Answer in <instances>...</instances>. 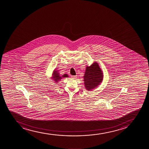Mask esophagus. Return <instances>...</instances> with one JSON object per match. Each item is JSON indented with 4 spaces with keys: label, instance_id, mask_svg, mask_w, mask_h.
<instances>
[{
    "label": "esophagus",
    "instance_id": "34e87169",
    "mask_svg": "<svg viewBox=\"0 0 149 149\" xmlns=\"http://www.w3.org/2000/svg\"><path fill=\"white\" fill-rule=\"evenodd\" d=\"M71 77H72V79H77V75H72Z\"/></svg>",
    "mask_w": 149,
    "mask_h": 149
}]
</instances>
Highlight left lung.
Returning a JSON list of instances; mask_svg holds the SVG:
<instances>
[{"instance_id":"obj_1","label":"left lung","mask_w":149,"mask_h":149,"mask_svg":"<svg viewBox=\"0 0 149 149\" xmlns=\"http://www.w3.org/2000/svg\"><path fill=\"white\" fill-rule=\"evenodd\" d=\"M103 73L98 63L94 62L86 68L84 76V84L86 89L91 91L95 89L102 82Z\"/></svg>"}]
</instances>
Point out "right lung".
I'll return each mask as SVG.
<instances>
[{
    "mask_svg": "<svg viewBox=\"0 0 149 149\" xmlns=\"http://www.w3.org/2000/svg\"><path fill=\"white\" fill-rule=\"evenodd\" d=\"M53 72L52 73V75L51 78L54 80V81H55L56 84L59 82V81L62 79V78L68 77V75L67 74H63V75H61L59 73L58 70H57L56 68H55Z\"/></svg>",
    "mask_w": 149,
    "mask_h": 149,
    "instance_id": "add662e5",
    "label": "right lung"
}]
</instances>
